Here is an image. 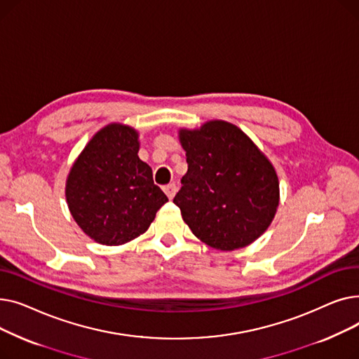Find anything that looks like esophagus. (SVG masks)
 Listing matches in <instances>:
<instances>
[{"mask_svg": "<svg viewBox=\"0 0 359 359\" xmlns=\"http://www.w3.org/2000/svg\"><path fill=\"white\" fill-rule=\"evenodd\" d=\"M164 194L167 195V198L172 201L173 198H175V195H176V191H177V187H176V184L175 183H170V184H167V186H164Z\"/></svg>", "mask_w": 359, "mask_h": 359, "instance_id": "esophagus-1", "label": "esophagus"}]
</instances>
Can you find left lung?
<instances>
[{"label": "left lung", "mask_w": 359, "mask_h": 359, "mask_svg": "<svg viewBox=\"0 0 359 359\" xmlns=\"http://www.w3.org/2000/svg\"><path fill=\"white\" fill-rule=\"evenodd\" d=\"M187 173L173 202L192 233L218 250L248 246L272 222L279 203L275 168L237 126L212 121L180 130Z\"/></svg>", "instance_id": "left-lung-1"}]
</instances>
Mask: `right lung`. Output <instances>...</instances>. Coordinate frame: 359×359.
Instances as JSON below:
<instances>
[{
    "instance_id": "1",
    "label": "right lung",
    "mask_w": 359,
    "mask_h": 359,
    "mask_svg": "<svg viewBox=\"0 0 359 359\" xmlns=\"http://www.w3.org/2000/svg\"><path fill=\"white\" fill-rule=\"evenodd\" d=\"M138 149L137 132L113 123L93 137L69 172V211L87 236L106 246L145 233L168 201Z\"/></svg>"
}]
</instances>
